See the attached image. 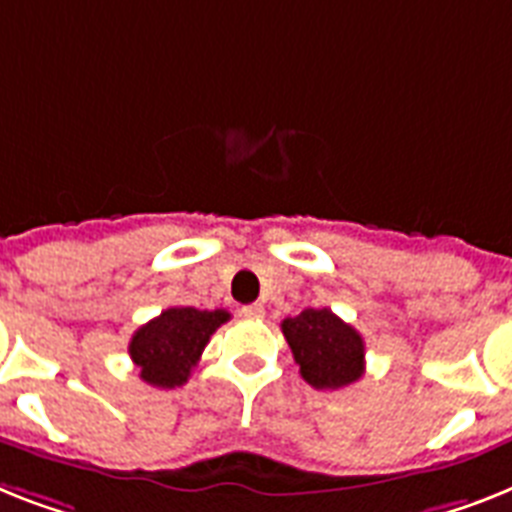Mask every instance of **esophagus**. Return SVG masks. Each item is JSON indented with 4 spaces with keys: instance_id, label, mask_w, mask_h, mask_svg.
<instances>
[{
    "instance_id": "1",
    "label": "esophagus",
    "mask_w": 512,
    "mask_h": 512,
    "mask_svg": "<svg viewBox=\"0 0 512 512\" xmlns=\"http://www.w3.org/2000/svg\"><path fill=\"white\" fill-rule=\"evenodd\" d=\"M242 315L244 318H265V307L263 305H244Z\"/></svg>"
}]
</instances>
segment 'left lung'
Masks as SVG:
<instances>
[{"label": "left lung", "instance_id": "1", "mask_svg": "<svg viewBox=\"0 0 512 512\" xmlns=\"http://www.w3.org/2000/svg\"><path fill=\"white\" fill-rule=\"evenodd\" d=\"M281 331L299 373L315 389H342L365 373L363 336L328 307H307L297 318H286Z\"/></svg>", "mask_w": 512, "mask_h": 512}]
</instances>
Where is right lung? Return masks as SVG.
Masks as SVG:
<instances>
[{"label": "right lung", "instance_id": "add662e5", "mask_svg": "<svg viewBox=\"0 0 512 512\" xmlns=\"http://www.w3.org/2000/svg\"><path fill=\"white\" fill-rule=\"evenodd\" d=\"M228 318V310L168 307L144 323L128 344V355L139 368L141 381L160 389L186 384L210 336Z\"/></svg>", "mask_w": 512, "mask_h": 512}]
</instances>
